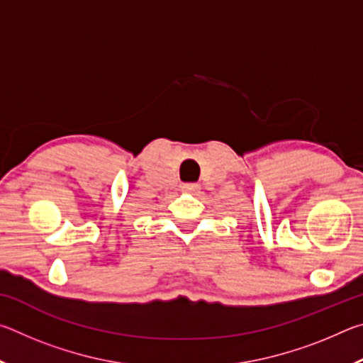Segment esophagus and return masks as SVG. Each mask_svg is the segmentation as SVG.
Masks as SVG:
<instances>
[{
    "mask_svg": "<svg viewBox=\"0 0 363 363\" xmlns=\"http://www.w3.org/2000/svg\"><path fill=\"white\" fill-rule=\"evenodd\" d=\"M181 190L184 194H195L199 190V184H182Z\"/></svg>",
    "mask_w": 363,
    "mask_h": 363,
    "instance_id": "esophagus-1",
    "label": "esophagus"
}]
</instances>
